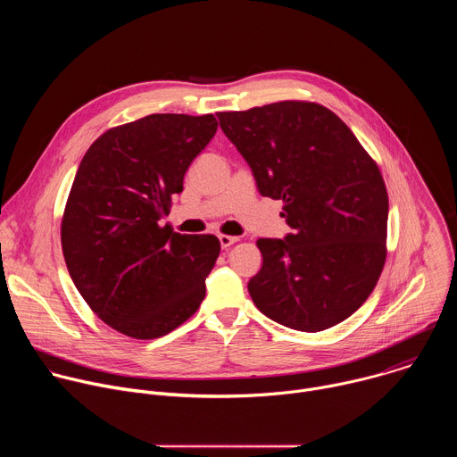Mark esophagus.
Wrapping results in <instances>:
<instances>
[{"instance_id":"obj_1","label":"esophagus","mask_w":457,"mask_h":457,"mask_svg":"<svg viewBox=\"0 0 457 457\" xmlns=\"http://www.w3.org/2000/svg\"><path fill=\"white\" fill-rule=\"evenodd\" d=\"M219 240H220V245H222V249H228V247H231L237 240H238V237H229V235H219Z\"/></svg>"}]
</instances>
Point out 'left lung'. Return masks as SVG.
<instances>
[{"mask_svg": "<svg viewBox=\"0 0 457 457\" xmlns=\"http://www.w3.org/2000/svg\"><path fill=\"white\" fill-rule=\"evenodd\" d=\"M262 197L284 203L291 233L258 238L262 268L247 291L268 318L318 333L372 293L388 219L385 182L349 126L316 103L282 101L217 113Z\"/></svg>", "mask_w": 457, "mask_h": 457, "instance_id": "8db88e82", "label": "left lung"}]
</instances>
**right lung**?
<instances>
[{
  "instance_id": "1",
  "label": "right lung",
  "mask_w": 457,
  "mask_h": 457,
  "mask_svg": "<svg viewBox=\"0 0 457 457\" xmlns=\"http://www.w3.org/2000/svg\"><path fill=\"white\" fill-rule=\"evenodd\" d=\"M217 119L154 113L104 132L85 154L61 224L69 273L90 309L137 340L168 335L206 296L220 242L161 219Z\"/></svg>"
}]
</instances>
